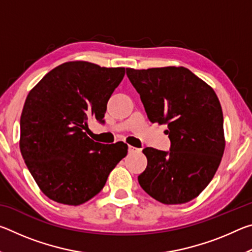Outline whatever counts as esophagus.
I'll return each instance as SVG.
<instances>
[{
	"label": "esophagus",
	"instance_id": "obj_1",
	"mask_svg": "<svg viewBox=\"0 0 252 252\" xmlns=\"http://www.w3.org/2000/svg\"><path fill=\"white\" fill-rule=\"evenodd\" d=\"M139 151H140V149H136V148H134V147L129 146V152H130V153H133V152H139Z\"/></svg>",
	"mask_w": 252,
	"mask_h": 252
}]
</instances>
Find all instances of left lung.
<instances>
[{
	"instance_id": "obj_1",
	"label": "left lung",
	"mask_w": 252,
	"mask_h": 252,
	"mask_svg": "<svg viewBox=\"0 0 252 252\" xmlns=\"http://www.w3.org/2000/svg\"><path fill=\"white\" fill-rule=\"evenodd\" d=\"M126 75L141 97L152 123L168 125L169 152L143 149L147 169L140 186L164 204L197 198L215 177L225 140L223 114L210 85L183 66L134 70Z\"/></svg>"
}]
</instances>
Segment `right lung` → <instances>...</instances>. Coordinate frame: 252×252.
<instances>
[{"label": "right lung", "instance_id": "obj_1", "mask_svg": "<svg viewBox=\"0 0 252 252\" xmlns=\"http://www.w3.org/2000/svg\"><path fill=\"white\" fill-rule=\"evenodd\" d=\"M125 74V67L65 62L29 92L20 120V150L36 185L53 201H89L126 156L127 144H102L87 135L88 120L104 122L106 103Z\"/></svg>", "mask_w": 252, "mask_h": 252}]
</instances>
